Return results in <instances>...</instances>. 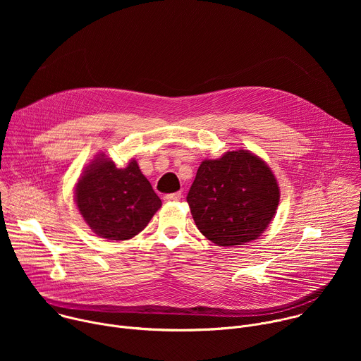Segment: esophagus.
Returning <instances> with one entry per match:
<instances>
[{"mask_svg": "<svg viewBox=\"0 0 361 361\" xmlns=\"http://www.w3.org/2000/svg\"><path fill=\"white\" fill-rule=\"evenodd\" d=\"M181 200V192H173V194H167L164 195V201H180Z\"/></svg>", "mask_w": 361, "mask_h": 361, "instance_id": "obj_1", "label": "esophagus"}]
</instances>
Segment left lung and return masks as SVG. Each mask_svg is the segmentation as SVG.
<instances>
[{
    "label": "left lung",
    "mask_w": 361,
    "mask_h": 361,
    "mask_svg": "<svg viewBox=\"0 0 361 361\" xmlns=\"http://www.w3.org/2000/svg\"><path fill=\"white\" fill-rule=\"evenodd\" d=\"M280 188L271 169L247 149L204 160L187 202L200 233L217 245H244L271 223Z\"/></svg>",
    "instance_id": "1"
}]
</instances>
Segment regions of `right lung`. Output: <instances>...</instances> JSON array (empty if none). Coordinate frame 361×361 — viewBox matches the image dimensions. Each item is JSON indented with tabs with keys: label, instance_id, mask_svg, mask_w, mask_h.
<instances>
[{
	"label": "right lung",
	"instance_id": "right-lung-1",
	"mask_svg": "<svg viewBox=\"0 0 361 361\" xmlns=\"http://www.w3.org/2000/svg\"><path fill=\"white\" fill-rule=\"evenodd\" d=\"M75 202L98 237L116 241L137 235L161 207L160 197L135 160L117 169L106 154H98L78 178Z\"/></svg>",
	"mask_w": 361,
	"mask_h": 361
}]
</instances>
